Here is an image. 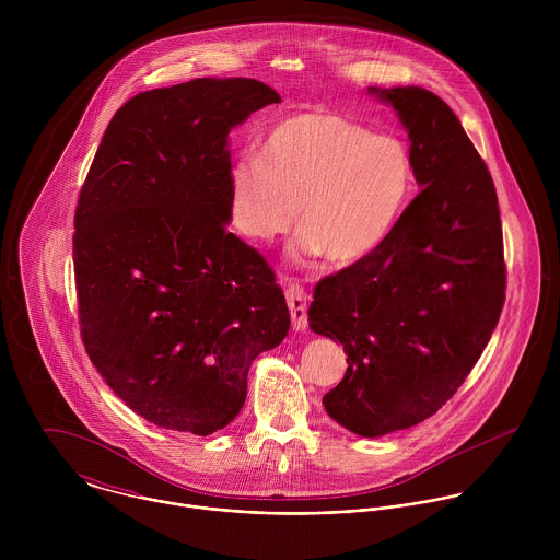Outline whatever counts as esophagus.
I'll return each mask as SVG.
<instances>
[{"label":"esophagus","instance_id":"esophagus-1","mask_svg":"<svg viewBox=\"0 0 560 560\" xmlns=\"http://www.w3.org/2000/svg\"><path fill=\"white\" fill-rule=\"evenodd\" d=\"M287 304H289V311H291V319H293V329L295 331H304L306 325H308V298H306V291L298 284V282H289L287 291Z\"/></svg>","mask_w":560,"mask_h":560}]
</instances>
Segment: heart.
I'll use <instances>...</instances> for the list:
<instances>
[{
  "mask_svg": "<svg viewBox=\"0 0 560 560\" xmlns=\"http://www.w3.org/2000/svg\"><path fill=\"white\" fill-rule=\"evenodd\" d=\"M416 191L407 142L345 114L289 116L265 136L260 155L231 174V215L241 235L271 240L298 222V258L325 254L336 267L373 256L397 231Z\"/></svg>",
  "mask_w": 560,
  "mask_h": 560,
  "instance_id": "heart-1",
  "label": "heart"
}]
</instances>
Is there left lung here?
<instances>
[{
    "instance_id": "left-lung-1",
    "label": "left lung",
    "mask_w": 560,
    "mask_h": 560,
    "mask_svg": "<svg viewBox=\"0 0 560 560\" xmlns=\"http://www.w3.org/2000/svg\"><path fill=\"white\" fill-rule=\"evenodd\" d=\"M369 94L397 112L422 189L373 256L320 280L308 323L349 364L325 411L382 438L466 382L500 319L506 271L495 187L455 112L420 85Z\"/></svg>"
}]
</instances>
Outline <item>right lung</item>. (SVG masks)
<instances>
[{
  "label": "right lung",
  "mask_w": 560,
  "mask_h": 560,
  "mask_svg": "<svg viewBox=\"0 0 560 560\" xmlns=\"http://www.w3.org/2000/svg\"><path fill=\"white\" fill-rule=\"evenodd\" d=\"M280 103L267 83L202 78L129 98L81 187V338L149 422L211 435L240 413L254 358L291 317L265 258L229 233V133Z\"/></svg>",
  "instance_id": "add662e5"
}]
</instances>
